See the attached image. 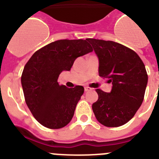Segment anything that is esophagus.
<instances>
[{"instance_id": "obj_1", "label": "esophagus", "mask_w": 159, "mask_h": 159, "mask_svg": "<svg viewBox=\"0 0 159 159\" xmlns=\"http://www.w3.org/2000/svg\"><path fill=\"white\" fill-rule=\"evenodd\" d=\"M91 90H92V89L90 88V87H89V86H85V87H84V91H85V92L91 91Z\"/></svg>"}]
</instances>
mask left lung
<instances>
[{
  "instance_id": "1",
  "label": "left lung",
  "mask_w": 159,
  "mask_h": 159,
  "mask_svg": "<svg viewBox=\"0 0 159 159\" xmlns=\"http://www.w3.org/2000/svg\"><path fill=\"white\" fill-rule=\"evenodd\" d=\"M99 58V75L113 86L110 93L96 89L98 100L93 104L96 119L107 127L128 122L141 106L148 84L142 59L133 50L111 41L88 38Z\"/></svg>"
}]
</instances>
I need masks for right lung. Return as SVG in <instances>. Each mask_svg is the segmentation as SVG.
Instances as JSON below:
<instances>
[{"label": "right lung", "mask_w": 159, "mask_h": 159, "mask_svg": "<svg viewBox=\"0 0 159 159\" xmlns=\"http://www.w3.org/2000/svg\"><path fill=\"white\" fill-rule=\"evenodd\" d=\"M93 51L87 39L58 40L35 52L26 63L21 77L25 101L43 126L56 129L71 121L84 88H67L58 78L77 58Z\"/></svg>", "instance_id": "add662e5"}]
</instances>
